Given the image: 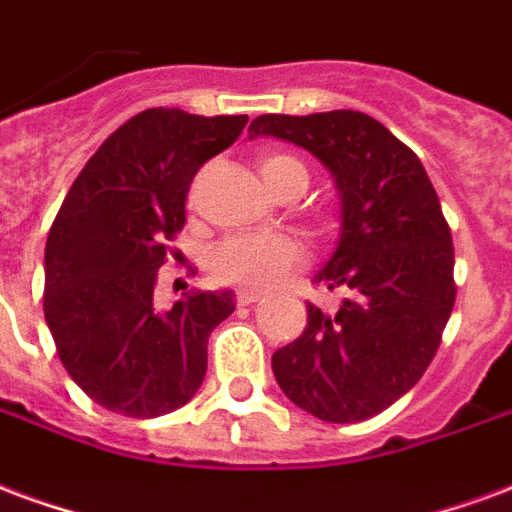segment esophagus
Returning <instances> with one entry per match:
<instances>
[{"label": "esophagus", "instance_id": "1", "mask_svg": "<svg viewBox=\"0 0 512 512\" xmlns=\"http://www.w3.org/2000/svg\"><path fill=\"white\" fill-rule=\"evenodd\" d=\"M257 301H263V295H260V293H249V290H241V293L236 295L238 306H252V304H257Z\"/></svg>", "mask_w": 512, "mask_h": 512}]
</instances>
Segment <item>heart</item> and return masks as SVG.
Here are the masks:
<instances>
[{"instance_id":"heart-1","label":"heart","mask_w":512,"mask_h":512,"mask_svg":"<svg viewBox=\"0 0 512 512\" xmlns=\"http://www.w3.org/2000/svg\"><path fill=\"white\" fill-rule=\"evenodd\" d=\"M260 176L276 195L285 184L306 189L304 162L290 154H268L260 160ZM306 266V255L293 238L285 236H233L211 252V271L219 282L249 290H271Z\"/></svg>"}]
</instances>
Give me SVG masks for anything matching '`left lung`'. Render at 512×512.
Instances as JSON below:
<instances>
[{
	"label": "left lung",
	"mask_w": 512,
	"mask_h": 512,
	"mask_svg": "<svg viewBox=\"0 0 512 512\" xmlns=\"http://www.w3.org/2000/svg\"><path fill=\"white\" fill-rule=\"evenodd\" d=\"M249 135L314 154L342 195V238L314 282L344 301L336 312L309 304L304 333L271 358L276 382L314 418H374L429 369L456 304L437 192L418 154L361 111L266 113Z\"/></svg>",
	"instance_id": "8db88e82"
}]
</instances>
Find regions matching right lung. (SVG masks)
Masks as SVG:
<instances>
[{
    "label": "right lung",
    "instance_id": "obj_1",
    "mask_svg": "<svg viewBox=\"0 0 512 512\" xmlns=\"http://www.w3.org/2000/svg\"><path fill=\"white\" fill-rule=\"evenodd\" d=\"M246 116L149 108L94 151L45 244V323L67 374L100 407L157 418L184 407L206 377L208 336L230 290H189L160 312L157 271L187 222L203 162L225 151Z\"/></svg>",
    "mask_w": 512,
    "mask_h": 512
}]
</instances>
